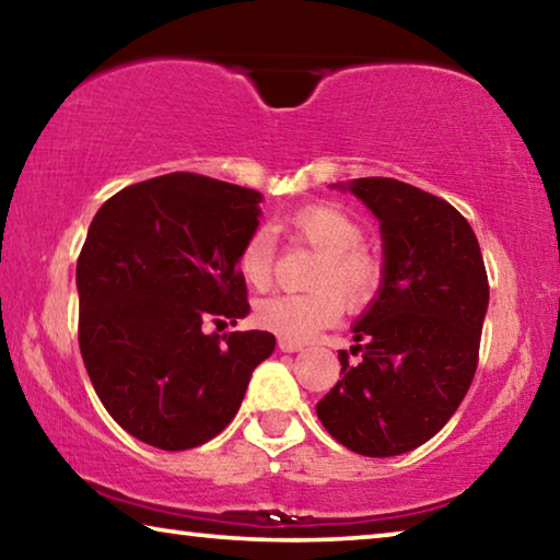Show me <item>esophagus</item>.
Here are the masks:
<instances>
[{"mask_svg": "<svg viewBox=\"0 0 560 560\" xmlns=\"http://www.w3.org/2000/svg\"><path fill=\"white\" fill-rule=\"evenodd\" d=\"M279 348L283 350V353H296V350H301L303 346L299 343V340H291V338H279Z\"/></svg>", "mask_w": 560, "mask_h": 560, "instance_id": "obj_1", "label": "esophagus"}]
</instances>
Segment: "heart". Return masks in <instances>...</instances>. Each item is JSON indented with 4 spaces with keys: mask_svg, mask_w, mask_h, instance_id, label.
<instances>
[{
    "mask_svg": "<svg viewBox=\"0 0 560 560\" xmlns=\"http://www.w3.org/2000/svg\"><path fill=\"white\" fill-rule=\"evenodd\" d=\"M291 242L318 252L308 293H279L257 306V324L283 338L306 340L334 326L348 308H363L381 291L385 277L381 257L365 249V230L353 214L336 205H306L281 220ZM236 269L252 289H267L273 273V236L269 230L246 234L236 252Z\"/></svg>",
    "mask_w": 560,
    "mask_h": 560,
    "instance_id": "obj_1",
    "label": "heart"
}]
</instances>
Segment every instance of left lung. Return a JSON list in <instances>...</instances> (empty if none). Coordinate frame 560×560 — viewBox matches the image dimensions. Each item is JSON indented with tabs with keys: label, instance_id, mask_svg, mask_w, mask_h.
Segmentation results:
<instances>
[{
	"label": "left lung",
	"instance_id": "left-lung-1",
	"mask_svg": "<svg viewBox=\"0 0 560 560\" xmlns=\"http://www.w3.org/2000/svg\"><path fill=\"white\" fill-rule=\"evenodd\" d=\"M348 189L381 220L385 277L353 326L357 360L340 350L343 377L316 415L350 452L395 457L434 438L467 395L489 281L469 222L442 197L393 177Z\"/></svg>",
	"mask_w": 560,
	"mask_h": 560
}]
</instances>
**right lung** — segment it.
<instances>
[{
	"label": "right lung",
	"instance_id": "1",
	"mask_svg": "<svg viewBox=\"0 0 560 560\" xmlns=\"http://www.w3.org/2000/svg\"><path fill=\"white\" fill-rule=\"evenodd\" d=\"M257 189L170 173L120 189L93 217L75 264L79 346L93 390L132 438L192 450L234 420L269 330L205 334L249 314L236 269L259 226Z\"/></svg>",
	"mask_w": 560,
	"mask_h": 560
}]
</instances>
